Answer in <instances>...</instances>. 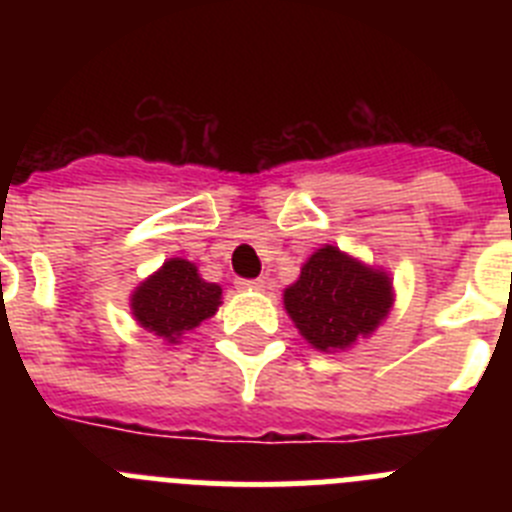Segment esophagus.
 Returning <instances> with one entry per match:
<instances>
[{"mask_svg": "<svg viewBox=\"0 0 512 512\" xmlns=\"http://www.w3.org/2000/svg\"><path fill=\"white\" fill-rule=\"evenodd\" d=\"M235 287L243 289V292H261L264 289V279H238Z\"/></svg>", "mask_w": 512, "mask_h": 512, "instance_id": "1", "label": "esophagus"}]
</instances>
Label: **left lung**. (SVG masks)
I'll list each match as a JSON object with an SVG mask.
<instances>
[{"instance_id":"left-lung-1","label":"left lung","mask_w":512,"mask_h":512,"mask_svg":"<svg viewBox=\"0 0 512 512\" xmlns=\"http://www.w3.org/2000/svg\"><path fill=\"white\" fill-rule=\"evenodd\" d=\"M387 271L323 246L302 266L300 279L284 289V307L297 330L318 351H346L372 336L392 307Z\"/></svg>"}]
</instances>
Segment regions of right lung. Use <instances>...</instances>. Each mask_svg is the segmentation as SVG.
<instances>
[{
  "instance_id": "add662e5",
  "label": "right lung",
  "mask_w": 512,
  "mask_h": 512,
  "mask_svg": "<svg viewBox=\"0 0 512 512\" xmlns=\"http://www.w3.org/2000/svg\"><path fill=\"white\" fill-rule=\"evenodd\" d=\"M220 295L223 289L205 282L192 261L169 259L156 274L135 287L130 310L140 328L176 343L182 333L215 315Z\"/></svg>"
}]
</instances>
